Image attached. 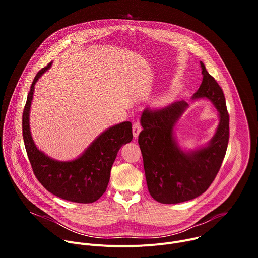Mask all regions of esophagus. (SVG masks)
I'll use <instances>...</instances> for the list:
<instances>
[{
    "mask_svg": "<svg viewBox=\"0 0 258 258\" xmlns=\"http://www.w3.org/2000/svg\"><path fill=\"white\" fill-rule=\"evenodd\" d=\"M141 131H142V126H141L140 122H135V123L133 124V134H134V137H135L136 139L139 137Z\"/></svg>",
    "mask_w": 258,
    "mask_h": 258,
    "instance_id": "34e87169",
    "label": "esophagus"
}]
</instances>
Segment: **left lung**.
Instances as JSON below:
<instances>
[{
  "label": "left lung",
  "instance_id": "8db88e82",
  "mask_svg": "<svg viewBox=\"0 0 258 258\" xmlns=\"http://www.w3.org/2000/svg\"><path fill=\"white\" fill-rule=\"evenodd\" d=\"M202 83L192 100L207 99L218 112L213 137L195 149L182 148L175 137V125L189 104L175 101L158 110L144 109L139 145L143 155L147 186L152 198L163 204H176L203 194L216 176L229 142V114L222 88L203 63Z\"/></svg>",
  "mask_w": 258,
  "mask_h": 258
}]
</instances>
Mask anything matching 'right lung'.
I'll return each mask as SVG.
<instances>
[{
  "label": "right lung",
  "instance_id": "1",
  "mask_svg": "<svg viewBox=\"0 0 258 258\" xmlns=\"http://www.w3.org/2000/svg\"><path fill=\"white\" fill-rule=\"evenodd\" d=\"M51 66L52 62L35 76L23 110L22 134L27 156L36 178L50 193L71 202L92 203L106 191L117 152L132 141V123L123 121L108 127L72 160L60 161L48 156L32 139L29 114L34 86Z\"/></svg>",
  "mask_w": 258,
  "mask_h": 258
}]
</instances>
